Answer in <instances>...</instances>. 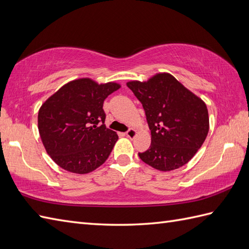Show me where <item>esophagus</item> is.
I'll list each match as a JSON object with an SVG mask.
<instances>
[{
	"instance_id": "esophagus-1",
	"label": "esophagus",
	"mask_w": 249,
	"mask_h": 249,
	"mask_svg": "<svg viewBox=\"0 0 249 249\" xmlns=\"http://www.w3.org/2000/svg\"><path fill=\"white\" fill-rule=\"evenodd\" d=\"M125 135L128 136V138H130V139H132V138H134L135 136H136V130L135 129H130L128 132L125 133Z\"/></svg>"
}]
</instances>
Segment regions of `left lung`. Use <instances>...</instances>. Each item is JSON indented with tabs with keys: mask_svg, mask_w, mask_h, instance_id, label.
<instances>
[{
	"mask_svg": "<svg viewBox=\"0 0 249 249\" xmlns=\"http://www.w3.org/2000/svg\"><path fill=\"white\" fill-rule=\"evenodd\" d=\"M142 102L151 130V145L141 160L160 171L183 167L202 147L209 131L205 102L169 72L147 81L126 82Z\"/></svg>",
	"mask_w": 249,
	"mask_h": 249,
	"instance_id": "1",
	"label": "left lung"
}]
</instances>
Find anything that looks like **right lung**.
I'll use <instances>...</instances> for the list:
<instances>
[{"label":"right lung","mask_w":249,"mask_h":249,"mask_svg":"<svg viewBox=\"0 0 249 249\" xmlns=\"http://www.w3.org/2000/svg\"><path fill=\"white\" fill-rule=\"evenodd\" d=\"M121 86L79 78L65 83L42 104L38 129L51 159L64 170L87 174L100 167L116 143L105 125L104 101Z\"/></svg>","instance_id":"right-lung-1"}]
</instances>
